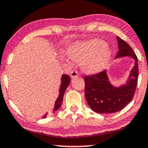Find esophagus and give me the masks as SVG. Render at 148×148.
<instances>
[{
	"instance_id": "obj_1",
	"label": "esophagus",
	"mask_w": 148,
	"mask_h": 148,
	"mask_svg": "<svg viewBox=\"0 0 148 148\" xmlns=\"http://www.w3.org/2000/svg\"><path fill=\"white\" fill-rule=\"evenodd\" d=\"M70 76L72 79L76 78V77H78L79 76L78 72L77 71H72L71 73H70Z\"/></svg>"
}]
</instances>
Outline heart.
<instances>
[{
    "instance_id": "b5f03b06",
    "label": "heart",
    "mask_w": 148,
    "mask_h": 148,
    "mask_svg": "<svg viewBox=\"0 0 148 148\" xmlns=\"http://www.w3.org/2000/svg\"><path fill=\"white\" fill-rule=\"evenodd\" d=\"M68 53L74 61L82 62L84 71L95 72L104 68L111 57V51L104 41L95 39L72 47Z\"/></svg>"
}]
</instances>
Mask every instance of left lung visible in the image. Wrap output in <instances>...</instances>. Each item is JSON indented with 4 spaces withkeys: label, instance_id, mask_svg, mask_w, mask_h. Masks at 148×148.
<instances>
[{
    "label": "left lung",
    "instance_id": "left-lung-1",
    "mask_svg": "<svg viewBox=\"0 0 148 148\" xmlns=\"http://www.w3.org/2000/svg\"><path fill=\"white\" fill-rule=\"evenodd\" d=\"M119 51L116 58L131 56L135 60V66L131 70L125 84L113 86L109 80L107 71L84 77L85 97L87 103L95 112L99 113H114L122 110L132 101L138 80V64L136 53L130 45L116 37Z\"/></svg>",
    "mask_w": 148,
    "mask_h": 148
}]
</instances>
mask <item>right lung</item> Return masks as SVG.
Wrapping results in <instances>:
<instances>
[{
	"label": "right lung",
	"instance_id": "right-lung-1",
	"mask_svg": "<svg viewBox=\"0 0 148 148\" xmlns=\"http://www.w3.org/2000/svg\"><path fill=\"white\" fill-rule=\"evenodd\" d=\"M70 82V77L67 74H63L61 78V84H60V88L59 89V96H58L57 100L55 102L54 106L52 109V113H55L56 111H57L58 109H60V107H61L62 101H63V97L65 93V91L67 88ZM47 113L45 114L43 116V118H45L47 116Z\"/></svg>",
	"mask_w": 148,
	"mask_h": 148
}]
</instances>
